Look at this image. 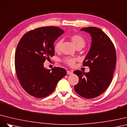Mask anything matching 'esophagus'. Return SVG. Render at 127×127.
Wrapping results in <instances>:
<instances>
[{"label":"esophagus","mask_w":127,"mask_h":127,"mask_svg":"<svg viewBox=\"0 0 127 127\" xmlns=\"http://www.w3.org/2000/svg\"><path fill=\"white\" fill-rule=\"evenodd\" d=\"M72 73H73V72H72V71H69V70L67 71V74H72Z\"/></svg>","instance_id":"obj_1"}]
</instances>
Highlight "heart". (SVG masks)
I'll return each instance as SVG.
<instances>
[{
	"mask_svg": "<svg viewBox=\"0 0 127 127\" xmlns=\"http://www.w3.org/2000/svg\"><path fill=\"white\" fill-rule=\"evenodd\" d=\"M70 38L77 48H83L86 44V41L84 38L80 34H73L70 36ZM62 43V40H57L55 42V45H54V49L56 52H59L61 50ZM76 61H77V59H74V58L68 57L63 60L64 62L70 66H73Z\"/></svg>",
	"mask_w": 127,
	"mask_h": 127,
	"instance_id": "obj_1",
	"label": "heart"
}]
</instances>
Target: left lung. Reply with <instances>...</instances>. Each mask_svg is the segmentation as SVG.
Listing matches in <instances>:
<instances>
[{
  "mask_svg": "<svg viewBox=\"0 0 127 127\" xmlns=\"http://www.w3.org/2000/svg\"><path fill=\"white\" fill-rule=\"evenodd\" d=\"M81 30L88 32L92 38L91 48L83 62V66H88L90 71L73 72L79 79L74 90L80 96L90 99L100 95L110 85L117 56L113 43L99 28H83Z\"/></svg>",
  "mask_w": 127,
  "mask_h": 127,
  "instance_id": "1",
  "label": "left lung"
}]
</instances>
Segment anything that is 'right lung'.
<instances>
[{"label": "right lung", "instance_id": "add662e5", "mask_svg": "<svg viewBox=\"0 0 127 127\" xmlns=\"http://www.w3.org/2000/svg\"><path fill=\"white\" fill-rule=\"evenodd\" d=\"M64 31L56 27L36 28L24 34L15 54L16 73L22 87L36 98L52 93L60 80L66 74L60 67L50 70L43 66L46 60L54 55V42Z\"/></svg>", "mask_w": 127, "mask_h": 127}]
</instances>
